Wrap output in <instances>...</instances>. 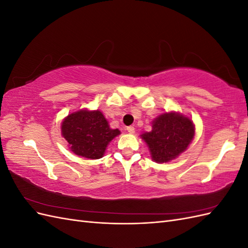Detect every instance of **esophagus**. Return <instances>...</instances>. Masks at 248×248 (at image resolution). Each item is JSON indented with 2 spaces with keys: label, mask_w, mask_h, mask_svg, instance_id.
Here are the masks:
<instances>
[{
  "label": "esophagus",
  "mask_w": 248,
  "mask_h": 248,
  "mask_svg": "<svg viewBox=\"0 0 248 248\" xmlns=\"http://www.w3.org/2000/svg\"><path fill=\"white\" fill-rule=\"evenodd\" d=\"M127 131H128L129 133H134V131H136V129H134V127L133 126H128V127H127Z\"/></svg>",
  "instance_id": "obj_1"
}]
</instances>
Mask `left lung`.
<instances>
[{
	"label": "left lung",
	"mask_w": 248,
	"mask_h": 248,
	"mask_svg": "<svg viewBox=\"0 0 248 248\" xmlns=\"http://www.w3.org/2000/svg\"><path fill=\"white\" fill-rule=\"evenodd\" d=\"M194 137L191 119L180 112H164L152 122V130L140 134L157 163L169 162L184 152Z\"/></svg>",
	"instance_id": "obj_1"
}]
</instances>
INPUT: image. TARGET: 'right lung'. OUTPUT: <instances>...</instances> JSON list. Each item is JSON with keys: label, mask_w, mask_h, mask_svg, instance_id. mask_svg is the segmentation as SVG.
<instances>
[{"label": "right lung", "mask_w": 248, "mask_h": 248, "mask_svg": "<svg viewBox=\"0 0 248 248\" xmlns=\"http://www.w3.org/2000/svg\"><path fill=\"white\" fill-rule=\"evenodd\" d=\"M63 138L70 150L89 159H99L110 140L119 136V129H111L100 110L80 109L67 116L62 122Z\"/></svg>", "instance_id": "obj_1"}]
</instances>
